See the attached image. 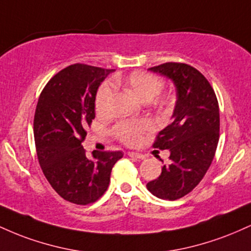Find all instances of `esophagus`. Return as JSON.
Returning <instances> with one entry per match:
<instances>
[{"instance_id": "1", "label": "esophagus", "mask_w": 251, "mask_h": 251, "mask_svg": "<svg viewBox=\"0 0 251 251\" xmlns=\"http://www.w3.org/2000/svg\"><path fill=\"white\" fill-rule=\"evenodd\" d=\"M127 155L132 158H137V159H145V155L142 153H138V152H127Z\"/></svg>"}]
</instances>
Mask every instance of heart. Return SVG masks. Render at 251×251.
<instances>
[{"label":"heart","mask_w":251,"mask_h":251,"mask_svg":"<svg viewBox=\"0 0 251 251\" xmlns=\"http://www.w3.org/2000/svg\"><path fill=\"white\" fill-rule=\"evenodd\" d=\"M123 83L144 101L153 99L164 88V80L162 77L155 75V74L149 73V72L142 71L131 73ZM113 98L114 85L109 81L103 82L98 89L96 100H94L96 111L99 116H107L111 113ZM158 99L164 105H169L171 102V99L169 97H159ZM153 128L154 124L150 120H139V122L120 120L113 125L112 133L119 142L125 144V145L135 146L142 142L144 135Z\"/></svg>","instance_id":"heart-1"}]
</instances>
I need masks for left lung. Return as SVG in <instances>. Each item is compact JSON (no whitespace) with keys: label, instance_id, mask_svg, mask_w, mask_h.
<instances>
[{"label":"left lung","instance_id":"8db88e82","mask_svg":"<svg viewBox=\"0 0 251 251\" xmlns=\"http://www.w3.org/2000/svg\"><path fill=\"white\" fill-rule=\"evenodd\" d=\"M149 70L175 82L177 102L174 122L153 143L155 149L170 150V163L146 186L155 197L176 201L201 183L214 160L220 139V108L208 79L192 66L166 62Z\"/></svg>","mask_w":251,"mask_h":251}]
</instances>
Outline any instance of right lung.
Returning a JSON list of instances; mask_svg holds the SVG:
<instances>
[{"label": "right lung", "instance_id": "obj_1", "mask_svg": "<svg viewBox=\"0 0 251 251\" xmlns=\"http://www.w3.org/2000/svg\"><path fill=\"white\" fill-rule=\"evenodd\" d=\"M112 70L74 63L56 73L40 94L34 116V139L40 166L57 195L77 205L94 203L108 188L122 151H93L82 142L96 117L97 89Z\"/></svg>", "mask_w": 251, "mask_h": 251}]
</instances>
